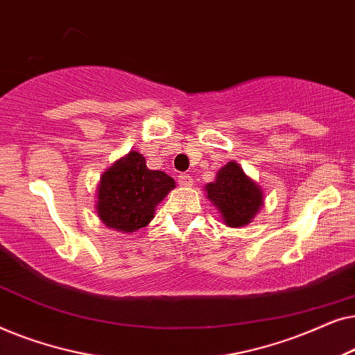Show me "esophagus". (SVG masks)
Returning a JSON list of instances; mask_svg holds the SVG:
<instances>
[{
    "label": "esophagus",
    "instance_id": "1",
    "mask_svg": "<svg viewBox=\"0 0 355 355\" xmlns=\"http://www.w3.org/2000/svg\"><path fill=\"white\" fill-rule=\"evenodd\" d=\"M178 182H179V186L189 187V186H192L193 179H192V176H189V174L181 173V174H179V176H178Z\"/></svg>",
    "mask_w": 355,
    "mask_h": 355
}]
</instances>
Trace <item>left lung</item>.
<instances>
[{"label": "left lung", "mask_w": 355, "mask_h": 355, "mask_svg": "<svg viewBox=\"0 0 355 355\" xmlns=\"http://www.w3.org/2000/svg\"><path fill=\"white\" fill-rule=\"evenodd\" d=\"M205 191L208 200L218 208L225 225L230 227L245 226L263 205L260 186L236 162L223 166L215 181L207 184Z\"/></svg>", "instance_id": "left-lung-1"}]
</instances>
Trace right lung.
I'll list each match as a JSON object with an SVG mask.
<instances>
[{
	"instance_id": "obj_1",
	"label": "right lung",
	"mask_w": 355,
	"mask_h": 355,
	"mask_svg": "<svg viewBox=\"0 0 355 355\" xmlns=\"http://www.w3.org/2000/svg\"><path fill=\"white\" fill-rule=\"evenodd\" d=\"M174 184L166 173L148 169L139 152H129L101 176L96 213L111 230L135 232L153 220L155 207Z\"/></svg>"
}]
</instances>
